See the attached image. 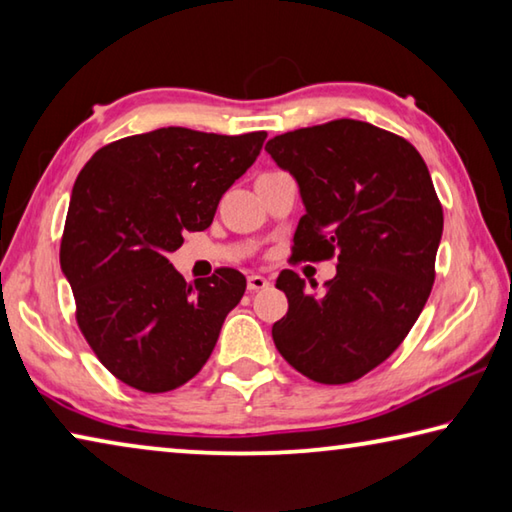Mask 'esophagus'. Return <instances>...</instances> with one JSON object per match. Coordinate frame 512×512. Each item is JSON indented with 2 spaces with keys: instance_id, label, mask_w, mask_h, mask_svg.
Masks as SVG:
<instances>
[{
  "instance_id": "obj_1",
  "label": "esophagus",
  "mask_w": 512,
  "mask_h": 512,
  "mask_svg": "<svg viewBox=\"0 0 512 512\" xmlns=\"http://www.w3.org/2000/svg\"><path fill=\"white\" fill-rule=\"evenodd\" d=\"M268 284L271 282H268L262 275H248V291H262L268 287Z\"/></svg>"
}]
</instances>
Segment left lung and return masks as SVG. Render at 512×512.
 Here are the masks:
<instances>
[{
    "mask_svg": "<svg viewBox=\"0 0 512 512\" xmlns=\"http://www.w3.org/2000/svg\"><path fill=\"white\" fill-rule=\"evenodd\" d=\"M266 151L298 180L307 210L291 259H339L323 293L289 268L277 277L289 311L273 325L275 348L311 381L350 384L418 320L436 280L443 205L415 146L366 121L298 128Z\"/></svg>",
    "mask_w": 512,
    "mask_h": 512,
    "instance_id": "left-lung-1",
    "label": "left lung"
}]
</instances>
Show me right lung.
Listing matches in <instances>:
<instances>
[{"label": "right lung", "mask_w": 512, "mask_h": 512, "mask_svg": "<svg viewBox=\"0 0 512 512\" xmlns=\"http://www.w3.org/2000/svg\"><path fill=\"white\" fill-rule=\"evenodd\" d=\"M264 131L216 135L158 128L106 144L76 178L60 268L76 323L112 375L167 393L205 366L246 291L235 268L189 284L167 255L210 228L221 196L257 160Z\"/></svg>", "instance_id": "add662e5"}]
</instances>
